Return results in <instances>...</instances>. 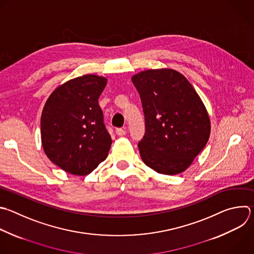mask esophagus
I'll return each mask as SVG.
<instances>
[{
    "instance_id": "1",
    "label": "esophagus",
    "mask_w": 254,
    "mask_h": 254,
    "mask_svg": "<svg viewBox=\"0 0 254 254\" xmlns=\"http://www.w3.org/2000/svg\"><path fill=\"white\" fill-rule=\"evenodd\" d=\"M116 133H117L119 136H123V135H125V134L127 133V131H126L125 128H117V129H116Z\"/></svg>"
}]
</instances>
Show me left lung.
Masks as SVG:
<instances>
[{"label":"left lung","mask_w":254,"mask_h":254,"mask_svg":"<svg viewBox=\"0 0 254 254\" xmlns=\"http://www.w3.org/2000/svg\"><path fill=\"white\" fill-rule=\"evenodd\" d=\"M131 80L144 115L145 132L137 144L141 159L158 174L183 173L209 138L203 103L187 77L174 69L144 70Z\"/></svg>","instance_id":"8db88e82"}]
</instances>
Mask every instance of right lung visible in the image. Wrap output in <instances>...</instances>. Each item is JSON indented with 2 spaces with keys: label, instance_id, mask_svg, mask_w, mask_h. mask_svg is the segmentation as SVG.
I'll list each match as a JSON object with an SVG mask.
<instances>
[{
  "label": "right lung",
  "instance_id": "right-lung-1",
  "mask_svg": "<svg viewBox=\"0 0 254 254\" xmlns=\"http://www.w3.org/2000/svg\"><path fill=\"white\" fill-rule=\"evenodd\" d=\"M106 84L107 78L96 74L75 77L57 88L44 107V150L68 174L87 176L108 156L112 137L99 106Z\"/></svg>",
  "mask_w": 254,
  "mask_h": 254
}]
</instances>
